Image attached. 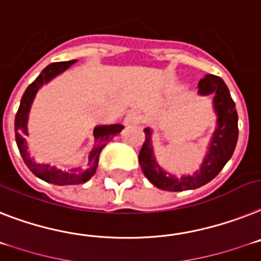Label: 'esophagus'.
Returning <instances> with one entry per match:
<instances>
[{"instance_id": "34e87169", "label": "esophagus", "mask_w": 261, "mask_h": 261, "mask_svg": "<svg viewBox=\"0 0 261 261\" xmlns=\"http://www.w3.org/2000/svg\"><path fill=\"white\" fill-rule=\"evenodd\" d=\"M142 120V114L137 110H133L127 114L126 118H124V124L126 126H134L138 124Z\"/></svg>"}]
</instances>
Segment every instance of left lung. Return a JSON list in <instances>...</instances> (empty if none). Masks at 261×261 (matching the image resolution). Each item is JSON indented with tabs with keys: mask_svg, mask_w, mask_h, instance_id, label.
<instances>
[{
	"mask_svg": "<svg viewBox=\"0 0 261 261\" xmlns=\"http://www.w3.org/2000/svg\"><path fill=\"white\" fill-rule=\"evenodd\" d=\"M198 87V93L200 95H214V110L218 117L216 130L210 142L208 152L205 155L199 171L195 172L192 176L181 178H176L175 175L164 171L155 159L151 130L144 128L146 139L139 152V164L144 176L152 185L164 191H186L207 185L222 171L235 151L239 135L238 111L228 87L220 76L212 74H207L203 80H200Z\"/></svg>",
	"mask_w": 261,
	"mask_h": 261,
	"instance_id": "1",
	"label": "left lung"
}]
</instances>
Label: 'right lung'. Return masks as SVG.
<instances>
[{
    "instance_id": "add662e5",
    "label": "right lung",
    "mask_w": 261,
    "mask_h": 261,
    "mask_svg": "<svg viewBox=\"0 0 261 261\" xmlns=\"http://www.w3.org/2000/svg\"><path fill=\"white\" fill-rule=\"evenodd\" d=\"M76 61H67V62H56L50 63L49 66H46L42 70V73L39 74L36 78V81L30 83L26 91L23 93L22 98H21V103H19L18 111L15 114L14 120V131H15V142L18 146L19 154L22 156L23 162L28 166L30 171L33 174L38 176L39 179L47 181V183H53L57 186H66V185H81L85 181L89 180L98 167V161H99V154L102 148L106 146V143L113 139L115 135H118L122 131L123 126L122 124H109V126H98L94 128V147L90 151L89 155V168L87 170H82V168H71V170H60V168L53 167L50 164H41L36 163L30 158L29 152H28V146L25 142V135H28V117H29L30 107H32L33 99L36 97L37 91L41 89L42 85L51 81L54 76L58 74L63 73L65 70L69 69L73 63Z\"/></svg>"
}]
</instances>
